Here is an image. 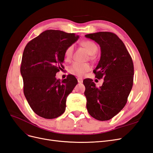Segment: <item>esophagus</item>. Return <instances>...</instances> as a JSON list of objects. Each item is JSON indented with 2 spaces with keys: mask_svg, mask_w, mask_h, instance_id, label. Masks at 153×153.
<instances>
[{
  "mask_svg": "<svg viewBox=\"0 0 153 153\" xmlns=\"http://www.w3.org/2000/svg\"><path fill=\"white\" fill-rule=\"evenodd\" d=\"M77 80H78V83H82V82H83V80H82V78H77Z\"/></svg>",
  "mask_w": 153,
  "mask_h": 153,
  "instance_id": "34e87169",
  "label": "esophagus"
}]
</instances>
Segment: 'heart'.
<instances>
[{
  "mask_svg": "<svg viewBox=\"0 0 153 153\" xmlns=\"http://www.w3.org/2000/svg\"><path fill=\"white\" fill-rule=\"evenodd\" d=\"M81 45L87 51L88 53L91 55H94L98 51V46L90 40H85L82 41ZM74 51V45L68 46L64 51V59L66 62H69L73 57ZM91 69V66L86 63H80L75 62L73 63L69 68V72L73 75L77 76H82Z\"/></svg>",
  "mask_w": 153,
  "mask_h": 153,
  "instance_id": "1",
  "label": "heart"
}]
</instances>
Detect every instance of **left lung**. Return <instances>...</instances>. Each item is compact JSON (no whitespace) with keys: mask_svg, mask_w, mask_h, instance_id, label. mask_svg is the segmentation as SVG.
I'll list each match as a JSON object with an SVG mask.
<instances>
[{"mask_svg":"<svg viewBox=\"0 0 153 153\" xmlns=\"http://www.w3.org/2000/svg\"><path fill=\"white\" fill-rule=\"evenodd\" d=\"M85 36L100 45L101 57L93 72L96 78L104 79L100 87L90 78L83 82L87 109L94 119L108 121L127 103L133 84V61L121 39L114 33L99 32Z\"/></svg>","mask_w":153,"mask_h":153,"instance_id":"1","label":"left lung"}]
</instances>
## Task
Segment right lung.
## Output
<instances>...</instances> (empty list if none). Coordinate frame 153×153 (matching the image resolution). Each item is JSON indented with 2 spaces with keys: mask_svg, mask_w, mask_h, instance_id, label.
Segmentation results:
<instances>
[{
  "mask_svg": "<svg viewBox=\"0 0 153 153\" xmlns=\"http://www.w3.org/2000/svg\"><path fill=\"white\" fill-rule=\"evenodd\" d=\"M79 38L73 33L47 30L27 44L20 73L24 95L32 110L45 119H55L66 110L68 96L78 81L72 75L62 81L55 78L63 68L64 51Z\"/></svg>",
  "mask_w": 153,
  "mask_h": 153,
  "instance_id": "right-lung-1",
  "label": "right lung"
}]
</instances>
